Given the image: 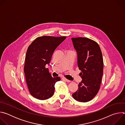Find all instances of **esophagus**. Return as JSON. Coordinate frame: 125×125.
Here are the masks:
<instances>
[{"mask_svg": "<svg viewBox=\"0 0 125 125\" xmlns=\"http://www.w3.org/2000/svg\"><path fill=\"white\" fill-rule=\"evenodd\" d=\"M62 80H63V81H65V82H70V80H69L67 79L66 78H64V77L62 78Z\"/></svg>", "mask_w": 125, "mask_h": 125, "instance_id": "obj_1", "label": "esophagus"}]
</instances>
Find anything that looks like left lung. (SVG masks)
I'll return each instance as SVG.
<instances>
[{
  "mask_svg": "<svg viewBox=\"0 0 125 125\" xmlns=\"http://www.w3.org/2000/svg\"><path fill=\"white\" fill-rule=\"evenodd\" d=\"M72 41L82 79L72 96L79 102H86L92 100L99 90L103 73L102 52L98 44L90 39L73 38Z\"/></svg>",
  "mask_w": 125,
  "mask_h": 125,
  "instance_id": "obj_1",
  "label": "left lung"
}]
</instances>
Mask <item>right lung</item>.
Returning <instances> with one entry per match:
<instances>
[{"label":"right lung","mask_w":125,"mask_h":125,"mask_svg":"<svg viewBox=\"0 0 125 125\" xmlns=\"http://www.w3.org/2000/svg\"><path fill=\"white\" fill-rule=\"evenodd\" d=\"M66 38L40 37L28 47L24 70L30 94L34 98L45 100L54 94L55 84L60 78L52 77L45 66L49 64L55 49Z\"/></svg>","instance_id":"obj_1"}]
</instances>
